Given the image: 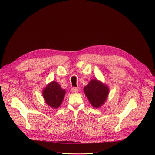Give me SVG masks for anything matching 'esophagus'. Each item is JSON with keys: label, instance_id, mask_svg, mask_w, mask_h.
Listing matches in <instances>:
<instances>
[{"label": "esophagus", "instance_id": "esophagus-1", "mask_svg": "<svg viewBox=\"0 0 155 155\" xmlns=\"http://www.w3.org/2000/svg\"><path fill=\"white\" fill-rule=\"evenodd\" d=\"M71 91H72V93H77L78 92V89L77 88H76L75 87H72V89H71Z\"/></svg>", "mask_w": 155, "mask_h": 155}]
</instances>
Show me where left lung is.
Returning a JSON list of instances; mask_svg holds the SVG:
<instances>
[{
	"instance_id": "1",
	"label": "left lung",
	"mask_w": 155,
	"mask_h": 155,
	"mask_svg": "<svg viewBox=\"0 0 155 155\" xmlns=\"http://www.w3.org/2000/svg\"><path fill=\"white\" fill-rule=\"evenodd\" d=\"M84 92L91 104L94 108H99L107 99L109 88L98 80L93 79L84 87Z\"/></svg>"
}]
</instances>
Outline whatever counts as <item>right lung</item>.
I'll list each match as a JSON object with an SVG mask.
<instances>
[{"label": "right lung", "instance_id": "1", "mask_svg": "<svg viewBox=\"0 0 155 155\" xmlns=\"http://www.w3.org/2000/svg\"><path fill=\"white\" fill-rule=\"evenodd\" d=\"M65 90L62 89L61 86L55 81H53L44 88L42 94L45 102L53 108H58L62 104Z\"/></svg>", "mask_w": 155, "mask_h": 155}]
</instances>
